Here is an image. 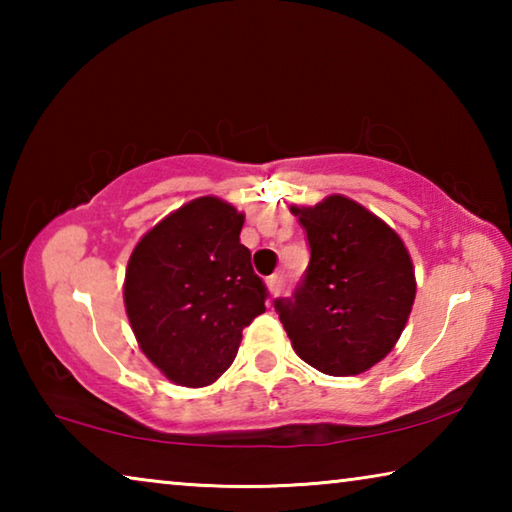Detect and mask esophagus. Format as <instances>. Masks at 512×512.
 <instances>
[{"label":"esophagus","instance_id":"esophagus-1","mask_svg":"<svg viewBox=\"0 0 512 512\" xmlns=\"http://www.w3.org/2000/svg\"><path fill=\"white\" fill-rule=\"evenodd\" d=\"M266 284H268V291H271V296H280L282 287H284L282 275H271V277H268V280H266Z\"/></svg>","mask_w":512,"mask_h":512}]
</instances>
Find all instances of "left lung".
Returning <instances> with one entry per match:
<instances>
[{
    "instance_id": "8db88e82",
    "label": "left lung",
    "mask_w": 512,
    "mask_h": 512,
    "mask_svg": "<svg viewBox=\"0 0 512 512\" xmlns=\"http://www.w3.org/2000/svg\"><path fill=\"white\" fill-rule=\"evenodd\" d=\"M309 264L291 298H275L302 361L325 375L366 372L393 350L415 300L411 257L395 230L345 196L291 207Z\"/></svg>"
}]
</instances>
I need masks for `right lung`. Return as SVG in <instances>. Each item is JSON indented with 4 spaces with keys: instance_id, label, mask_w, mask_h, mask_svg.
Returning <instances> with one entry per match:
<instances>
[{
    "instance_id": "right-lung-1",
    "label": "right lung",
    "mask_w": 512,
    "mask_h": 512,
    "mask_svg": "<svg viewBox=\"0 0 512 512\" xmlns=\"http://www.w3.org/2000/svg\"><path fill=\"white\" fill-rule=\"evenodd\" d=\"M241 225L232 205L196 198L146 232L128 259L124 302L137 343L180 386L219 379L244 327L266 311Z\"/></svg>"
}]
</instances>
